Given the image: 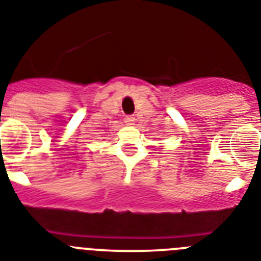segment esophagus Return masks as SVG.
Wrapping results in <instances>:
<instances>
[{"label": "esophagus", "instance_id": "1", "mask_svg": "<svg viewBox=\"0 0 261 261\" xmlns=\"http://www.w3.org/2000/svg\"><path fill=\"white\" fill-rule=\"evenodd\" d=\"M124 123L126 124H134L135 123V117H134V115H127V117L124 118Z\"/></svg>", "mask_w": 261, "mask_h": 261}]
</instances>
